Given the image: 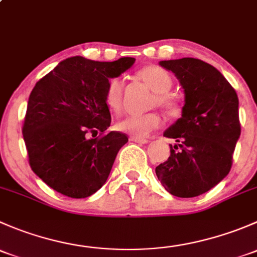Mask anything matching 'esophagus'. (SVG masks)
Wrapping results in <instances>:
<instances>
[{
    "label": "esophagus",
    "instance_id": "34e87169",
    "mask_svg": "<svg viewBox=\"0 0 257 257\" xmlns=\"http://www.w3.org/2000/svg\"><path fill=\"white\" fill-rule=\"evenodd\" d=\"M131 141L134 142V143H139V144H147L148 142H149L148 139L139 138V137H131Z\"/></svg>",
    "mask_w": 257,
    "mask_h": 257
}]
</instances>
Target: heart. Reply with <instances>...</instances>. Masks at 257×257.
I'll return each mask as SVG.
<instances>
[{
    "mask_svg": "<svg viewBox=\"0 0 257 257\" xmlns=\"http://www.w3.org/2000/svg\"><path fill=\"white\" fill-rule=\"evenodd\" d=\"M141 78L149 85L153 92L157 93V103L162 107L172 109L174 102L167 94L173 87V79L165 69L157 66L144 68L139 73ZM121 90L123 84L119 78H112L105 88V103L113 110H119L121 107ZM162 125V118L155 113L149 114H129L116 123L119 132L132 137H147L153 131Z\"/></svg>",
    "mask_w": 257,
    "mask_h": 257,
    "instance_id": "heart-1",
    "label": "heart"
}]
</instances>
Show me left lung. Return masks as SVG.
Masks as SVG:
<instances>
[{"label":"left lung","mask_w":257,"mask_h":257,"mask_svg":"<svg viewBox=\"0 0 257 257\" xmlns=\"http://www.w3.org/2000/svg\"><path fill=\"white\" fill-rule=\"evenodd\" d=\"M184 89L181 116L164 132L174 139L170 157L155 168L165 190L194 198L220 183L231 169L240 138L239 98L215 67L196 58L160 61Z\"/></svg>","instance_id":"obj_1"}]
</instances>
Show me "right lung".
Listing matches in <instances>:
<instances>
[{
    "instance_id": "1",
    "label": "right lung",
    "mask_w": 257,
    "mask_h": 257,
    "mask_svg": "<svg viewBox=\"0 0 257 257\" xmlns=\"http://www.w3.org/2000/svg\"><path fill=\"white\" fill-rule=\"evenodd\" d=\"M134 62L132 57L114 62L71 57L36 83L22 133L33 173L53 190L82 199L104 185L128 142L123 133H105L110 125L105 88ZM98 131L100 139L87 138Z\"/></svg>"
}]
</instances>
